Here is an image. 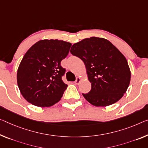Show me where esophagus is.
<instances>
[{
  "label": "esophagus",
  "mask_w": 148,
  "mask_h": 148,
  "mask_svg": "<svg viewBox=\"0 0 148 148\" xmlns=\"http://www.w3.org/2000/svg\"><path fill=\"white\" fill-rule=\"evenodd\" d=\"M81 80H82V79L81 78V77H77V78L76 79V81H75V84H76V85H79V84L80 83V82L81 81Z\"/></svg>",
  "instance_id": "34e87169"
}]
</instances>
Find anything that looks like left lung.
<instances>
[{
    "instance_id": "1",
    "label": "left lung",
    "mask_w": 148,
    "mask_h": 148,
    "mask_svg": "<svg viewBox=\"0 0 148 148\" xmlns=\"http://www.w3.org/2000/svg\"><path fill=\"white\" fill-rule=\"evenodd\" d=\"M70 52L85 63L91 89L83 94L95 106L116 103L126 92L131 72L126 58L103 38H85L72 45Z\"/></svg>"
}]
</instances>
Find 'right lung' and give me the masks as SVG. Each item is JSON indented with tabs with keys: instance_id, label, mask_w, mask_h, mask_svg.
I'll list each match as a JSON object with an SVG mask.
<instances>
[{
	"instance_id": "obj_1",
	"label": "right lung",
	"mask_w": 148,
	"mask_h": 148,
	"mask_svg": "<svg viewBox=\"0 0 148 148\" xmlns=\"http://www.w3.org/2000/svg\"><path fill=\"white\" fill-rule=\"evenodd\" d=\"M71 46V43L63 40H42L25 53L17 71V83L28 103L49 107L60 101L67 87L61 79L65 69L61 61Z\"/></svg>"
}]
</instances>
